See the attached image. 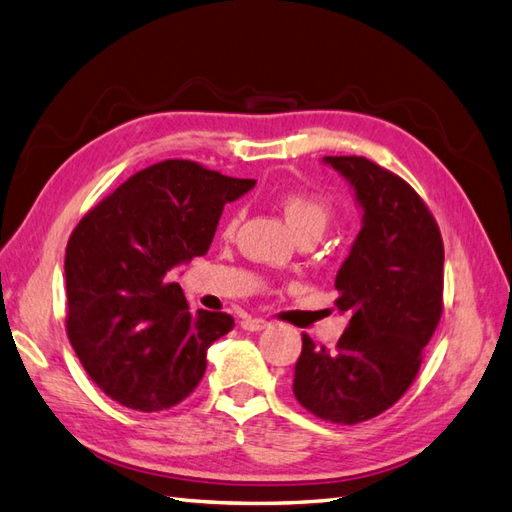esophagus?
Here are the masks:
<instances>
[{
  "mask_svg": "<svg viewBox=\"0 0 512 512\" xmlns=\"http://www.w3.org/2000/svg\"><path fill=\"white\" fill-rule=\"evenodd\" d=\"M241 326H243V331L258 333V331H265V328L269 326V322L258 320V317H245V320L241 322Z\"/></svg>",
  "mask_w": 512,
  "mask_h": 512,
  "instance_id": "34e87169",
  "label": "esophagus"
}]
</instances>
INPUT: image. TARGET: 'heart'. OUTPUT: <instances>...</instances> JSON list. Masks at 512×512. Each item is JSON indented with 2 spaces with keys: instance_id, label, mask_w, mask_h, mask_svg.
<instances>
[{
  "instance_id": "obj_1",
  "label": "heart",
  "mask_w": 512,
  "mask_h": 512,
  "mask_svg": "<svg viewBox=\"0 0 512 512\" xmlns=\"http://www.w3.org/2000/svg\"><path fill=\"white\" fill-rule=\"evenodd\" d=\"M280 208L295 236L304 232L322 234L328 221H331V206L320 197L306 195V192H287V195H282Z\"/></svg>"
}]
</instances>
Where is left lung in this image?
I'll use <instances>...</instances> for the list:
<instances>
[{
    "label": "left lung",
    "mask_w": 512,
    "mask_h": 512,
    "mask_svg": "<svg viewBox=\"0 0 512 512\" xmlns=\"http://www.w3.org/2000/svg\"><path fill=\"white\" fill-rule=\"evenodd\" d=\"M363 212L335 276L348 326L335 350L302 335L293 394L311 414L357 425L388 410L416 379L442 313L440 230L416 190L366 157H324Z\"/></svg>",
    "instance_id": "1"
}]
</instances>
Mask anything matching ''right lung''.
Instances as JSON below:
<instances>
[{"label":"right lung","mask_w":512,"mask_h":512,"mask_svg":"<svg viewBox=\"0 0 512 512\" xmlns=\"http://www.w3.org/2000/svg\"><path fill=\"white\" fill-rule=\"evenodd\" d=\"M254 186L166 160L129 177L74 227L65 249L67 337L113 401L162 412L199 385L210 344L234 320L192 315L168 271L206 254L225 203Z\"/></svg>","instance_id":"obj_1"}]
</instances>
